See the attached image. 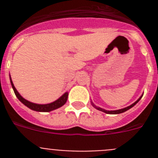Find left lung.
<instances>
[{"instance_id":"obj_1","label":"left lung","mask_w":158,"mask_h":158,"mask_svg":"<svg viewBox=\"0 0 158 158\" xmlns=\"http://www.w3.org/2000/svg\"><path fill=\"white\" fill-rule=\"evenodd\" d=\"M142 96H143V95H142V96H141L140 97H139V98L138 99V100H137L135 102V103H134V104H131V105L128 106V107H124V108H122V109L115 110V111H107V110L103 109V108H101V107H97V106L95 105V104H93V101H91V104H92V105H93V107H94L95 108H96V109L99 110V111H103V112H104V113H107V114H115H115H120V113L125 112V111H127V110L131 109V107H134V106H135V104H136L137 103H138V102H139V100H141V98H142Z\"/></svg>"}]
</instances>
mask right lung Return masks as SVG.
<instances>
[{"instance_id":"add662e5","label":"right lung","mask_w":158,"mask_h":158,"mask_svg":"<svg viewBox=\"0 0 158 158\" xmlns=\"http://www.w3.org/2000/svg\"><path fill=\"white\" fill-rule=\"evenodd\" d=\"M9 78H10L11 85H12V89H13L14 93H15V94H16L18 100L21 102V103H23L25 106H27V107H29L30 109L33 110V111H40V112H49V111H54V110L57 109V108H59V107L63 106L64 104L66 103L67 98H68V92H65L62 96H60L58 100L52 102V103H50V104H35V103H32V102L28 101V100H25L23 97H22L21 95L18 93V91L16 90L15 86H14L13 83H12V78H11L10 75H9Z\"/></svg>"}]
</instances>
